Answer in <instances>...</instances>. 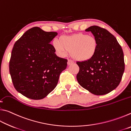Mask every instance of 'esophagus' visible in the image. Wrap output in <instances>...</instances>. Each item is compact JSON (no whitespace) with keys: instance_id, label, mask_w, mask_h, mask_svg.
I'll list each match as a JSON object with an SVG mask.
<instances>
[{"instance_id":"obj_1","label":"esophagus","mask_w":131,"mask_h":131,"mask_svg":"<svg viewBox=\"0 0 131 131\" xmlns=\"http://www.w3.org/2000/svg\"><path fill=\"white\" fill-rule=\"evenodd\" d=\"M73 61H72V60H70V59H69L68 61V65H72V64H73Z\"/></svg>"}]
</instances>
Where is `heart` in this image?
<instances>
[{"mask_svg":"<svg viewBox=\"0 0 131 131\" xmlns=\"http://www.w3.org/2000/svg\"><path fill=\"white\" fill-rule=\"evenodd\" d=\"M52 44L59 55L65 56L71 52L72 57L79 61H87L92 59L98 46L94 36L84 34L61 36L59 41L54 40Z\"/></svg>","mask_w":131,"mask_h":131,"instance_id":"heart-1","label":"heart"}]
</instances>
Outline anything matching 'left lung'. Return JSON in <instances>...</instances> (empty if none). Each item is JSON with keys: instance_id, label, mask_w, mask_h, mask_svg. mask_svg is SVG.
<instances>
[{"instance_id": "8db88e82", "label": "left lung", "mask_w": 131, "mask_h": 131, "mask_svg": "<svg viewBox=\"0 0 131 131\" xmlns=\"http://www.w3.org/2000/svg\"><path fill=\"white\" fill-rule=\"evenodd\" d=\"M85 31L91 32L98 46L92 59L76 62L79 66L77 81L93 94L105 95L116 88L121 80L125 69L123 49L116 37L105 29L91 26Z\"/></svg>"}]
</instances>
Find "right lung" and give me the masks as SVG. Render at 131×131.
Here are the masks:
<instances>
[{"label": "right lung", "instance_id": "right-lung-1", "mask_svg": "<svg viewBox=\"0 0 131 131\" xmlns=\"http://www.w3.org/2000/svg\"><path fill=\"white\" fill-rule=\"evenodd\" d=\"M58 34L39 27L28 30L15 42L9 62L13 85L28 98L39 100L56 87L68 60L57 57L50 43Z\"/></svg>", "mask_w": 131, "mask_h": 131}]
</instances>
